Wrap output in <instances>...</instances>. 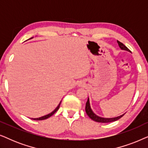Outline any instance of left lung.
I'll list each match as a JSON object with an SVG mask.
<instances>
[{
  "instance_id": "8db88e82",
  "label": "left lung",
  "mask_w": 148,
  "mask_h": 148,
  "mask_svg": "<svg viewBox=\"0 0 148 148\" xmlns=\"http://www.w3.org/2000/svg\"><path fill=\"white\" fill-rule=\"evenodd\" d=\"M117 42H118V44H119V47H120L121 49L127 50V51H129V52H131L130 50H129V48L127 47V46H125L124 44L122 43V42H119V41H117ZM86 112L87 113V114L88 115V116L90 117V118L92 119V120L96 121V122H98V123H110V122H113V121H117V120H118V119H121V117H122L123 115L125 114H123V115H121V116L115 117V118H110V119L102 118V117H100V116H97L96 114H95L94 113L92 112V109H91V108H90V101H89V98L88 99V101H87L86 104Z\"/></svg>"
}]
</instances>
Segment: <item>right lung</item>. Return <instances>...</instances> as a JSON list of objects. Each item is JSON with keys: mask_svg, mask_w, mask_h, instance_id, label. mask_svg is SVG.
Segmentation results:
<instances>
[{"mask_svg": "<svg viewBox=\"0 0 148 148\" xmlns=\"http://www.w3.org/2000/svg\"><path fill=\"white\" fill-rule=\"evenodd\" d=\"M30 39H31V38H30ZM60 103H61V102H60V104H58V106L56 107V109L55 110H54L53 112H52L51 113H50V114H47V115H46V116H42V117H40V118H37V119H33V120H35V121H42V120H45V119H48V118H49V117H50L52 116V115H53L54 113H55L56 111H57L58 110V108H59V107H60Z\"/></svg>", "mask_w": 148, "mask_h": 148, "instance_id": "1", "label": "right lung"}]
</instances>
